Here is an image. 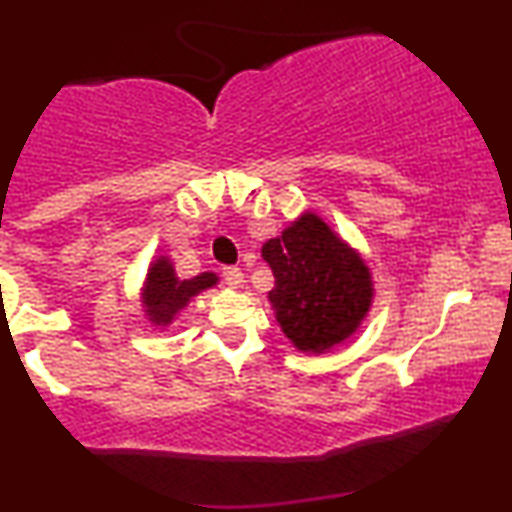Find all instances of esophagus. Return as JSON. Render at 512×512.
<instances>
[{"label":"esophagus","instance_id":"34e87169","mask_svg":"<svg viewBox=\"0 0 512 512\" xmlns=\"http://www.w3.org/2000/svg\"><path fill=\"white\" fill-rule=\"evenodd\" d=\"M223 281H226L228 286H233V289H238L240 284H243V269L240 267H223Z\"/></svg>","mask_w":512,"mask_h":512}]
</instances>
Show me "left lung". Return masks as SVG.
<instances>
[{
	"mask_svg": "<svg viewBox=\"0 0 512 512\" xmlns=\"http://www.w3.org/2000/svg\"><path fill=\"white\" fill-rule=\"evenodd\" d=\"M274 272L269 301L296 349L322 354L356 332L373 298L368 267L320 216L303 214L264 243Z\"/></svg>",
	"mask_w": 512,
	"mask_h": 512,
	"instance_id": "1",
	"label": "left lung"
}]
</instances>
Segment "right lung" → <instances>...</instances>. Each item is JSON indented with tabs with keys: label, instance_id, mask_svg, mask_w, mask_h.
I'll return each mask as SVG.
<instances>
[{
	"label": "right lung",
	"instance_id": "add662e5",
	"mask_svg": "<svg viewBox=\"0 0 512 512\" xmlns=\"http://www.w3.org/2000/svg\"><path fill=\"white\" fill-rule=\"evenodd\" d=\"M216 274L204 272L195 279H178L175 276L173 264L166 257L151 264L149 274H146V289H144V305L146 315L154 325L166 327L175 320V315L195 298L199 291L209 289L216 284Z\"/></svg>",
	"mask_w": 512,
	"mask_h": 512
}]
</instances>
